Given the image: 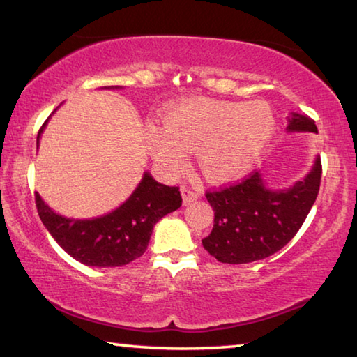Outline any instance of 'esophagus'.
Returning a JSON list of instances; mask_svg holds the SVG:
<instances>
[{
	"label": "esophagus",
	"mask_w": 357,
	"mask_h": 357,
	"mask_svg": "<svg viewBox=\"0 0 357 357\" xmlns=\"http://www.w3.org/2000/svg\"><path fill=\"white\" fill-rule=\"evenodd\" d=\"M181 195H183V203L189 204L192 202H195L197 198H200V192L193 190L190 187H183V189H181Z\"/></svg>",
	"instance_id": "1"
}]
</instances>
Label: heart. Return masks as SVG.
<instances>
[{
  "label": "heart",
  "mask_w": 357,
  "mask_h": 357,
  "mask_svg": "<svg viewBox=\"0 0 357 357\" xmlns=\"http://www.w3.org/2000/svg\"><path fill=\"white\" fill-rule=\"evenodd\" d=\"M275 132L268 102L190 98L172 105L164 126L146 129V148L162 173H181L197 151L198 168L211 183L238 179L255 164Z\"/></svg>",
  "instance_id": "1"
}]
</instances>
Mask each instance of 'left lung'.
Returning <instances> with one entry per match:
<instances>
[{
	"label": "left lung",
	"instance_id": "obj_1",
	"mask_svg": "<svg viewBox=\"0 0 357 357\" xmlns=\"http://www.w3.org/2000/svg\"><path fill=\"white\" fill-rule=\"evenodd\" d=\"M287 130L318 134L315 121L294 112L289 113ZM319 181L321 160L317 155L310 172L285 189H273L266 184L263 173L255 172L236 185L208 192L214 227L202 241L203 247L209 255L228 264L271 257L299 231L317 200Z\"/></svg>",
	"mask_w": 357,
	"mask_h": 357
}]
</instances>
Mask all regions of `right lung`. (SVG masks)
<instances>
[{"label": "right lung", "mask_w": 357, "mask_h": 357, "mask_svg": "<svg viewBox=\"0 0 357 357\" xmlns=\"http://www.w3.org/2000/svg\"><path fill=\"white\" fill-rule=\"evenodd\" d=\"M104 89L123 88L104 86ZM48 119L38 134V148ZM181 204L183 198L178 187L157 183L149 172L143 173L128 200L110 213L91 219H72L58 214L36 192L39 217L52 238L77 261L94 268H116L142 257L155 223Z\"/></svg>", "instance_id": "right-lung-1"}]
</instances>
